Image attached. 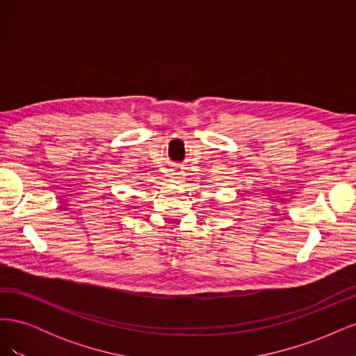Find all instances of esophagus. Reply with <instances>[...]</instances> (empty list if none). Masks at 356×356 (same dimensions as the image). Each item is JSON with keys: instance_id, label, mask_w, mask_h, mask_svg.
<instances>
[{"instance_id": "34e87169", "label": "esophagus", "mask_w": 356, "mask_h": 356, "mask_svg": "<svg viewBox=\"0 0 356 356\" xmlns=\"http://www.w3.org/2000/svg\"><path fill=\"white\" fill-rule=\"evenodd\" d=\"M170 181L174 182V184H178L181 181V174H170Z\"/></svg>"}]
</instances>
